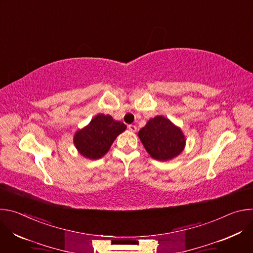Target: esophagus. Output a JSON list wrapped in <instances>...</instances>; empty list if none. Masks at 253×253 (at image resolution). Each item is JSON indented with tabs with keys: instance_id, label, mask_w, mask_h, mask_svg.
Listing matches in <instances>:
<instances>
[{
	"instance_id": "obj_1",
	"label": "esophagus",
	"mask_w": 253,
	"mask_h": 253,
	"mask_svg": "<svg viewBox=\"0 0 253 253\" xmlns=\"http://www.w3.org/2000/svg\"><path fill=\"white\" fill-rule=\"evenodd\" d=\"M128 129L131 131V132H136V130H137V127L135 126V125H128Z\"/></svg>"
}]
</instances>
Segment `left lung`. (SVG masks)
I'll list each match as a JSON object with an SVG mask.
<instances>
[{"label": "left lung", "mask_w": 253, "mask_h": 253, "mask_svg": "<svg viewBox=\"0 0 253 253\" xmlns=\"http://www.w3.org/2000/svg\"><path fill=\"white\" fill-rule=\"evenodd\" d=\"M138 136L150 156L159 161L173 159L185 147V137L181 129L163 116L150 119L140 129Z\"/></svg>", "instance_id": "obj_1"}]
</instances>
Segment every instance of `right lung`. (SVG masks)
<instances>
[{
    "label": "right lung",
    "instance_id": "right-lung-1",
    "mask_svg": "<svg viewBox=\"0 0 253 253\" xmlns=\"http://www.w3.org/2000/svg\"><path fill=\"white\" fill-rule=\"evenodd\" d=\"M126 130V125L110 115L98 114L74 136V144L81 155L88 159H99L109 151L114 140Z\"/></svg>",
    "mask_w": 253,
    "mask_h": 253
}]
</instances>
